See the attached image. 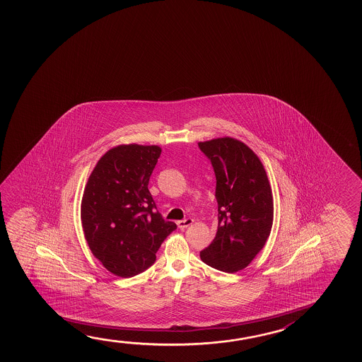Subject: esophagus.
I'll list each match as a JSON object with an SVG mask.
<instances>
[{"label":"esophagus","mask_w":362,"mask_h":362,"mask_svg":"<svg viewBox=\"0 0 362 362\" xmlns=\"http://www.w3.org/2000/svg\"><path fill=\"white\" fill-rule=\"evenodd\" d=\"M192 223H193V219L192 218H187V219H183V221H178L177 224H178L179 228L185 229L187 227H189Z\"/></svg>","instance_id":"esophagus-1"}]
</instances>
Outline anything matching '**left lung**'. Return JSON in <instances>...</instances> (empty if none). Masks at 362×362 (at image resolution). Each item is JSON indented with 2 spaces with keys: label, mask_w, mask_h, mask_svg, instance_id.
<instances>
[{
  "label": "left lung",
  "mask_w": 362,
  "mask_h": 362,
  "mask_svg": "<svg viewBox=\"0 0 362 362\" xmlns=\"http://www.w3.org/2000/svg\"><path fill=\"white\" fill-rule=\"evenodd\" d=\"M211 160L217 187L216 238L202 261L222 272L247 267L266 245L273 223V197L259 158L245 143L218 138L198 143Z\"/></svg>",
  "instance_id": "left-lung-1"
}]
</instances>
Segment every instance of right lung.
Here are the masks:
<instances>
[{"label": "right lung", "mask_w": 362, "mask_h": 362, "mask_svg": "<svg viewBox=\"0 0 362 362\" xmlns=\"http://www.w3.org/2000/svg\"><path fill=\"white\" fill-rule=\"evenodd\" d=\"M156 145H119L90 174L81 201L85 240L103 266L122 279L144 272L177 229L156 211L148 189L160 156Z\"/></svg>", "instance_id": "right-lung-1"}]
</instances>
